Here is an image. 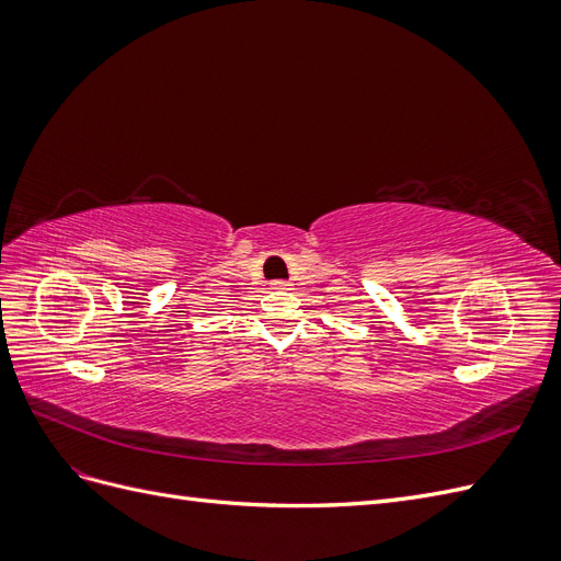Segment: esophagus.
Listing matches in <instances>:
<instances>
[{"instance_id": "esophagus-1", "label": "esophagus", "mask_w": 561, "mask_h": 561, "mask_svg": "<svg viewBox=\"0 0 561 561\" xmlns=\"http://www.w3.org/2000/svg\"><path fill=\"white\" fill-rule=\"evenodd\" d=\"M290 280H271V290H290Z\"/></svg>"}]
</instances>
